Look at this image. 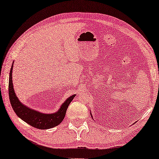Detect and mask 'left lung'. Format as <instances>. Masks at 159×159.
<instances>
[{
	"label": "left lung",
	"instance_id": "1",
	"mask_svg": "<svg viewBox=\"0 0 159 159\" xmlns=\"http://www.w3.org/2000/svg\"><path fill=\"white\" fill-rule=\"evenodd\" d=\"M91 116H92V114H91Z\"/></svg>",
	"mask_w": 159,
	"mask_h": 159
}]
</instances>
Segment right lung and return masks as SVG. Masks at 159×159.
I'll return each instance as SVG.
<instances>
[{
    "mask_svg": "<svg viewBox=\"0 0 159 159\" xmlns=\"http://www.w3.org/2000/svg\"><path fill=\"white\" fill-rule=\"evenodd\" d=\"M14 64V63H13ZM12 64L9 73V82H8V95H9L10 103L14 112L21 119L26 123L29 124L32 127L40 129H51L61 123L64 120L67 108L75 97V94L68 98L64 103L61 106L58 111L53 114H44L38 111L32 109L21 103L19 101L14 92L12 81Z\"/></svg>",
    "mask_w": 159,
    "mask_h": 159,
    "instance_id": "add662e5",
    "label": "right lung"
}]
</instances>
